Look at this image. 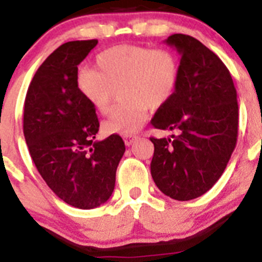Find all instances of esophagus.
<instances>
[{
  "label": "esophagus",
  "instance_id": "34e87169",
  "mask_svg": "<svg viewBox=\"0 0 262 262\" xmlns=\"http://www.w3.org/2000/svg\"><path fill=\"white\" fill-rule=\"evenodd\" d=\"M138 138V137H136V136H133V137H125V138H124V141H125V145L126 146H130V145H133L134 143V141H136V139Z\"/></svg>",
  "mask_w": 262,
  "mask_h": 262
}]
</instances>
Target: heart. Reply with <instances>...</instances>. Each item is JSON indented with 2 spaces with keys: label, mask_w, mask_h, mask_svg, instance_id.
<instances>
[{
  "label": "heart",
  "mask_w": 262,
  "mask_h": 262,
  "mask_svg": "<svg viewBox=\"0 0 262 262\" xmlns=\"http://www.w3.org/2000/svg\"><path fill=\"white\" fill-rule=\"evenodd\" d=\"M180 80V62L167 49L117 45L95 58V70L81 67L76 86L85 101L104 115L111 107L114 89L121 98L103 121L106 133L133 134L145 123L147 110L164 106Z\"/></svg>",
  "instance_id": "heart-1"
}]
</instances>
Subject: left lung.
<instances>
[{
    "label": "left lung",
    "mask_w": 262,
    "mask_h": 262,
    "mask_svg": "<svg viewBox=\"0 0 262 262\" xmlns=\"http://www.w3.org/2000/svg\"><path fill=\"white\" fill-rule=\"evenodd\" d=\"M165 42L181 55L180 80L151 124L174 134L150 138L151 176L163 194L185 202L205 194L224 173L236 146L238 101L230 72L213 51L182 33Z\"/></svg>",
    "instance_id": "1"
}]
</instances>
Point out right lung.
<instances>
[{"label":"right lung","instance_id":"right-lung-1","mask_svg":"<svg viewBox=\"0 0 262 262\" xmlns=\"http://www.w3.org/2000/svg\"><path fill=\"white\" fill-rule=\"evenodd\" d=\"M97 43L70 41L54 50L33 76L24 102L23 132L32 160L54 194L80 209L110 199L125 152L119 134L94 141L99 121L76 86L77 66Z\"/></svg>","mask_w":262,"mask_h":262}]
</instances>
